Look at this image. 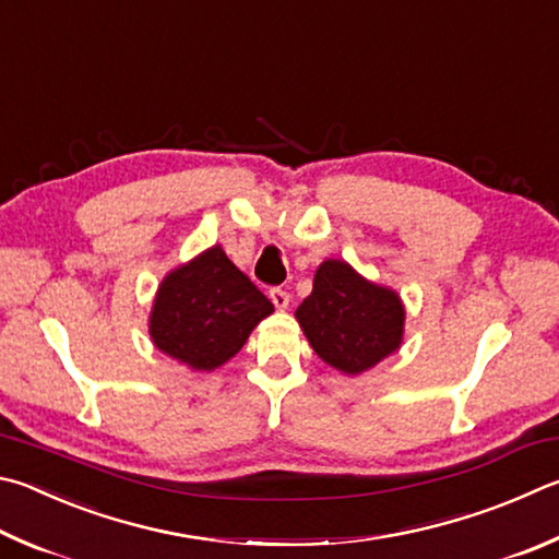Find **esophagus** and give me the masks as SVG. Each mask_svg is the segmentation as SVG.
<instances>
[{
	"mask_svg": "<svg viewBox=\"0 0 559 559\" xmlns=\"http://www.w3.org/2000/svg\"><path fill=\"white\" fill-rule=\"evenodd\" d=\"M269 298H271V302L273 306H276L278 310H286L288 308V302H290V296L283 288H273L271 293H269Z\"/></svg>",
	"mask_w": 559,
	"mask_h": 559,
	"instance_id": "esophagus-1",
	"label": "esophagus"
}]
</instances>
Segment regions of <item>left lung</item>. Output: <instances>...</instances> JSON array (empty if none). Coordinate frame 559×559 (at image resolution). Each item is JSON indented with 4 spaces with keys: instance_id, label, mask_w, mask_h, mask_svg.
<instances>
[{
    "instance_id": "8db88e82",
    "label": "left lung",
    "mask_w": 559,
    "mask_h": 559,
    "mask_svg": "<svg viewBox=\"0 0 559 559\" xmlns=\"http://www.w3.org/2000/svg\"><path fill=\"white\" fill-rule=\"evenodd\" d=\"M296 320L314 354L347 377H359L399 352L405 334L399 293L340 259L320 263Z\"/></svg>"
}]
</instances>
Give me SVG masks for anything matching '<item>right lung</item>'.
I'll list each match as a JSON object with an SVG mask.
<instances>
[{
  "label": "right lung",
  "instance_id": "right-lung-1",
  "mask_svg": "<svg viewBox=\"0 0 559 559\" xmlns=\"http://www.w3.org/2000/svg\"><path fill=\"white\" fill-rule=\"evenodd\" d=\"M271 312V300L215 245L178 263L158 283L148 334L166 357L192 371H215Z\"/></svg>",
  "mask_w": 559,
  "mask_h": 559
}]
</instances>
